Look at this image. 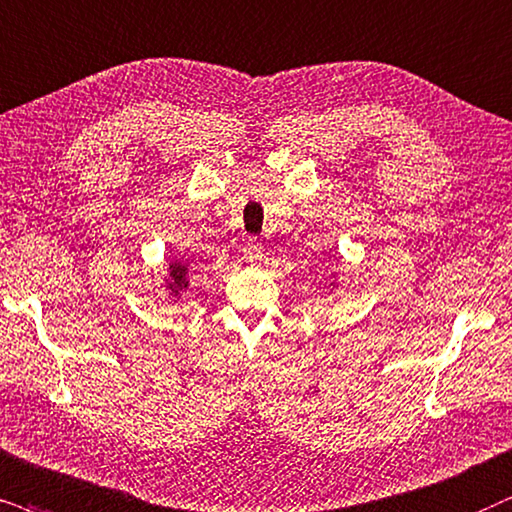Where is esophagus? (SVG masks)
Returning a JSON list of instances; mask_svg holds the SVG:
<instances>
[{"label": "esophagus", "mask_w": 512, "mask_h": 512, "mask_svg": "<svg viewBox=\"0 0 512 512\" xmlns=\"http://www.w3.org/2000/svg\"><path fill=\"white\" fill-rule=\"evenodd\" d=\"M262 252H264L262 243L255 241V238H248V243L243 245V255H245V260H248V262L262 260Z\"/></svg>", "instance_id": "1"}]
</instances>
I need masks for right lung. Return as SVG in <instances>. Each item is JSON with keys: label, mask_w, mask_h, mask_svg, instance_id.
<instances>
[{"label": "right lung", "mask_w": 512, "mask_h": 512, "mask_svg": "<svg viewBox=\"0 0 512 512\" xmlns=\"http://www.w3.org/2000/svg\"><path fill=\"white\" fill-rule=\"evenodd\" d=\"M167 288L172 290V295H179L181 290L189 288V264H170V283H167Z\"/></svg>", "instance_id": "right-lung-1"}]
</instances>
